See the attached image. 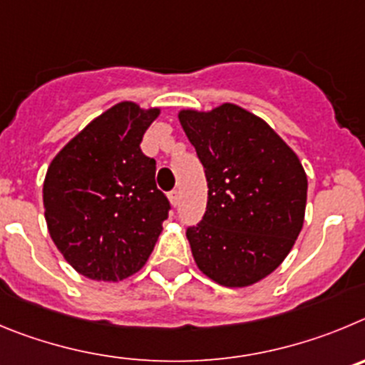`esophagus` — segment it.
Listing matches in <instances>:
<instances>
[{
  "label": "esophagus",
  "mask_w": 365,
  "mask_h": 365,
  "mask_svg": "<svg viewBox=\"0 0 365 365\" xmlns=\"http://www.w3.org/2000/svg\"><path fill=\"white\" fill-rule=\"evenodd\" d=\"M169 200H170V203H173V205H178V203H180V192H178V190H170V192H169Z\"/></svg>",
  "instance_id": "1"
}]
</instances>
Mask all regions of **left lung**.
Masks as SVG:
<instances>
[{"label": "left lung", "mask_w": 365, "mask_h": 365, "mask_svg": "<svg viewBox=\"0 0 365 365\" xmlns=\"http://www.w3.org/2000/svg\"><path fill=\"white\" fill-rule=\"evenodd\" d=\"M178 118L209 187L202 222L187 227L196 265L225 287L256 284L284 262L300 235L304 167L264 120L238 105L187 109Z\"/></svg>", "instance_id": "1"}]
</instances>
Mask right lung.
<instances>
[{
    "instance_id": "right-lung-1",
    "label": "right lung",
    "mask_w": 365,
    "mask_h": 365,
    "mask_svg": "<svg viewBox=\"0 0 365 365\" xmlns=\"http://www.w3.org/2000/svg\"><path fill=\"white\" fill-rule=\"evenodd\" d=\"M160 109L121 101L93 120L48 165L45 220L65 260L91 280L118 282L145 265L169 216L156 162L140 143Z\"/></svg>"
}]
</instances>
